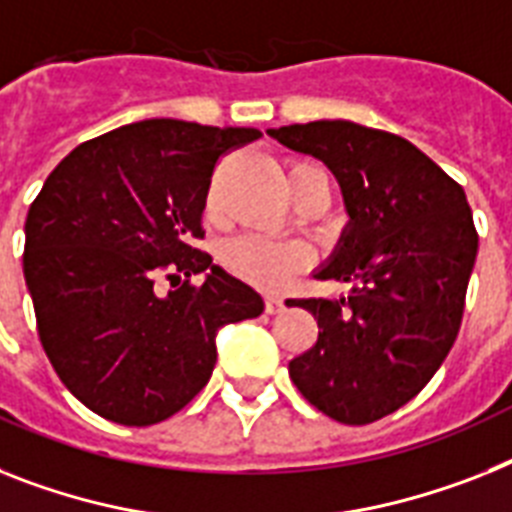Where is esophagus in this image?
Returning <instances> with one entry per match:
<instances>
[{"label":"esophagus","mask_w":512,"mask_h":512,"mask_svg":"<svg viewBox=\"0 0 512 512\" xmlns=\"http://www.w3.org/2000/svg\"><path fill=\"white\" fill-rule=\"evenodd\" d=\"M280 311H285V301L280 295H269L266 298V314H280Z\"/></svg>","instance_id":"1"}]
</instances>
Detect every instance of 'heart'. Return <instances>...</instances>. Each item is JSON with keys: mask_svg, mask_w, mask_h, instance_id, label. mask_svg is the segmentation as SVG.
<instances>
[{"mask_svg": "<svg viewBox=\"0 0 512 512\" xmlns=\"http://www.w3.org/2000/svg\"><path fill=\"white\" fill-rule=\"evenodd\" d=\"M311 164H293L287 170V180H293L298 172L308 170ZM308 253L301 243L290 240H272L264 235H240L222 248V261L230 272L259 287L285 285L287 277L306 264Z\"/></svg>", "mask_w": 512, "mask_h": 512, "instance_id": "1", "label": "heart"}]
</instances>
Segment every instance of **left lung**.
<instances>
[{
    "label": "left lung",
    "mask_w": 512,
    "mask_h": 512,
    "mask_svg": "<svg viewBox=\"0 0 512 512\" xmlns=\"http://www.w3.org/2000/svg\"><path fill=\"white\" fill-rule=\"evenodd\" d=\"M269 135L322 159L350 214L316 274L348 282L350 293L287 301L319 324L314 348L287 371L324 416L371 424L416 398L453 348L479 248L471 206L453 177L395 133L319 120Z\"/></svg>",
    "instance_id": "8db88e82"
}]
</instances>
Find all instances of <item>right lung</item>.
<instances>
[{
	"label": "right lung",
	"mask_w": 512,
	"mask_h": 512,
	"mask_svg": "<svg viewBox=\"0 0 512 512\" xmlns=\"http://www.w3.org/2000/svg\"><path fill=\"white\" fill-rule=\"evenodd\" d=\"M253 128L143 120L80 143L25 219V285L38 340L80 403L122 426L175 416L209 382L217 329L261 295L198 251L219 159ZM206 273L201 286L189 277ZM156 279L181 287L167 296Z\"/></svg>",
	"instance_id": "1"
}]
</instances>
